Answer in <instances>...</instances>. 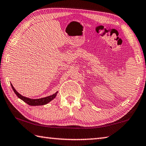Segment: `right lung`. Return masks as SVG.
<instances>
[{
  "label": "right lung",
  "mask_w": 146,
  "mask_h": 146,
  "mask_svg": "<svg viewBox=\"0 0 146 146\" xmlns=\"http://www.w3.org/2000/svg\"><path fill=\"white\" fill-rule=\"evenodd\" d=\"M11 87L13 88V90H14V93L16 94V96L18 97L19 99H21L23 100L24 102H25L26 103L28 104V105L30 106H40V105H45L48 102H50L52 99L56 98V96L57 95V93L58 92H56L55 94H52V96L46 97V98H41V99H30L28 98H26V97H24L21 96V94H19L17 91L15 90V88H14L13 86V85L11 84Z\"/></svg>",
  "instance_id": "add662e5"
}]
</instances>
